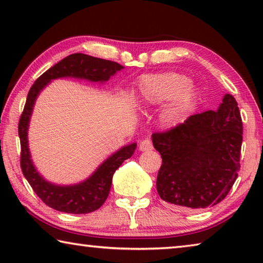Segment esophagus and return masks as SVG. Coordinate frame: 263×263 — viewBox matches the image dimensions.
<instances>
[{"mask_svg":"<svg viewBox=\"0 0 263 263\" xmlns=\"http://www.w3.org/2000/svg\"><path fill=\"white\" fill-rule=\"evenodd\" d=\"M153 148V145H152V140L151 139H144L139 145V149L141 152H146V151H151Z\"/></svg>","mask_w":263,"mask_h":263,"instance_id":"obj_1","label":"esophagus"}]
</instances>
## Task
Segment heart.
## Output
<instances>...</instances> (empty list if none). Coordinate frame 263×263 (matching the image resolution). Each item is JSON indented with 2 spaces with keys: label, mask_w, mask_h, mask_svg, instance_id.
Segmentation results:
<instances>
[{
  "label": "heart",
  "mask_w": 263,
  "mask_h": 263,
  "mask_svg": "<svg viewBox=\"0 0 263 263\" xmlns=\"http://www.w3.org/2000/svg\"><path fill=\"white\" fill-rule=\"evenodd\" d=\"M196 99L197 88L180 73L144 75L138 83V103L144 106L166 103L159 114V122L164 128H175L183 124Z\"/></svg>",
  "instance_id": "heart-1"
}]
</instances>
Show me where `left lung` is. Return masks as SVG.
<instances>
[{
  "label": "left lung",
  "instance_id": "left-lung-1",
  "mask_svg": "<svg viewBox=\"0 0 263 263\" xmlns=\"http://www.w3.org/2000/svg\"><path fill=\"white\" fill-rule=\"evenodd\" d=\"M152 141L162 158L157 179L161 199L182 209L216 205L228 196L240 169L242 121L237 101L226 94L217 110L153 133Z\"/></svg>",
  "mask_w": 263,
  "mask_h": 263
}]
</instances>
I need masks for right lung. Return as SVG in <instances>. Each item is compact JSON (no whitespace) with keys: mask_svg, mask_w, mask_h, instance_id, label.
Returning a JSON list of instances; mask_svg holds the SVG:
<instances>
[{"mask_svg":"<svg viewBox=\"0 0 263 263\" xmlns=\"http://www.w3.org/2000/svg\"><path fill=\"white\" fill-rule=\"evenodd\" d=\"M117 62L100 59L82 53H74L55 64L42 74L31 87L23 114L18 124L21 140V168L30 185L42 201L54 210L82 215L100 209L110 193L112 176L119 166L131 158L137 144L126 145L102 162L92 174L77 184L60 185L52 183L39 174L31 159L29 149L28 131L33 106L38 95L52 80L61 78H74L90 82H106L110 77L123 69Z\"/></svg>","mask_w":263,"mask_h":263,"instance_id":"1","label":"right lung"}]
</instances>
